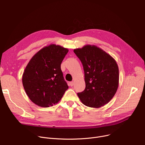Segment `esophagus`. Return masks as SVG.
Returning a JSON list of instances; mask_svg holds the SVG:
<instances>
[{
  "label": "esophagus",
  "mask_w": 145,
  "mask_h": 145,
  "mask_svg": "<svg viewBox=\"0 0 145 145\" xmlns=\"http://www.w3.org/2000/svg\"><path fill=\"white\" fill-rule=\"evenodd\" d=\"M73 85H74V82H70L69 83V85L70 86H72Z\"/></svg>",
  "instance_id": "obj_1"
}]
</instances>
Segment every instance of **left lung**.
<instances>
[{
  "label": "left lung",
  "mask_w": 145,
  "mask_h": 145,
  "mask_svg": "<svg viewBox=\"0 0 145 145\" xmlns=\"http://www.w3.org/2000/svg\"><path fill=\"white\" fill-rule=\"evenodd\" d=\"M81 61L85 72L86 88L78 93L87 106L98 108L114 97L119 86V68L116 60L95 45H86L74 50Z\"/></svg>",
  "instance_id": "left-lung-1"
}]
</instances>
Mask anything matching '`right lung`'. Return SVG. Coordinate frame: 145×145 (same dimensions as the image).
Here are the masks:
<instances>
[{
  "mask_svg": "<svg viewBox=\"0 0 145 145\" xmlns=\"http://www.w3.org/2000/svg\"><path fill=\"white\" fill-rule=\"evenodd\" d=\"M69 50L51 44L30 60L22 75V84L30 100L41 107L57 104L69 86L64 81L61 63Z\"/></svg>",
  "mask_w": 145,
  "mask_h": 145,
  "instance_id": "right-lung-1",
  "label": "right lung"
}]
</instances>
